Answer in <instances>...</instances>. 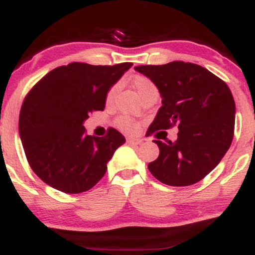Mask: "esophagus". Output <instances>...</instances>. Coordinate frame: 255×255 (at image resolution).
<instances>
[{
  "instance_id": "obj_1",
  "label": "esophagus",
  "mask_w": 255,
  "mask_h": 255,
  "mask_svg": "<svg viewBox=\"0 0 255 255\" xmlns=\"http://www.w3.org/2000/svg\"><path fill=\"white\" fill-rule=\"evenodd\" d=\"M127 144H129L131 146H136L142 144L141 139H133V137H127Z\"/></svg>"
}]
</instances>
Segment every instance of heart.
Here are the masks:
<instances>
[{
	"label": "heart",
	"instance_id": "b5f03b06",
	"mask_svg": "<svg viewBox=\"0 0 255 255\" xmlns=\"http://www.w3.org/2000/svg\"><path fill=\"white\" fill-rule=\"evenodd\" d=\"M131 86L135 90L136 95L139 96V98L141 99L145 96L150 95V93L158 92L156 85H154L152 81L145 75H134L133 79H131ZM116 90H118V85H114L111 86L109 91L107 93V103H111L114 101V97H115ZM116 126H118L119 129L127 134H135L137 130H139V122H136L135 120L128 118V116H120L119 119H116Z\"/></svg>",
	"mask_w": 255,
	"mask_h": 255
}]
</instances>
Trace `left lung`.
Here are the masks:
<instances>
[{
  "mask_svg": "<svg viewBox=\"0 0 255 255\" xmlns=\"http://www.w3.org/2000/svg\"><path fill=\"white\" fill-rule=\"evenodd\" d=\"M157 86L162 107L146 135L177 125V140H154L159 156L148 164L158 181L191 186L210 174L229 150L235 127V102L228 85L199 64L174 61L135 67Z\"/></svg>",
  "mask_w": 255,
  "mask_h": 255,
  "instance_id": "left-lung-1",
  "label": "left lung"
}]
</instances>
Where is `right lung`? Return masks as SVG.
<instances>
[{
  "mask_svg": "<svg viewBox=\"0 0 255 255\" xmlns=\"http://www.w3.org/2000/svg\"><path fill=\"white\" fill-rule=\"evenodd\" d=\"M131 66L72 62L32 87L20 110L19 133L28 164L43 182L77 194L104 176L125 136L115 128L102 137L87 135L83 124L91 113L104 110L108 91Z\"/></svg>",
  "mask_w": 255,
  "mask_h": 255,
  "instance_id": "add662e5",
  "label": "right lung"
}]
</instances>
